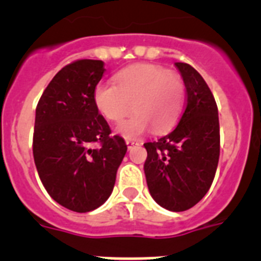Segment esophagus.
I'll return each instance as SVG.
<instances>
[{
	"label": "esophagus",
	"instance_id": "1",
	"mask_svg": "<svg viewBox=\"0 0 261 261\" xmlns=\"http://www.w3.org/2000/svg\"><path fill=\"white\" fill-rule=\"evenodd\" d=\"M125 144L126 146H128V149H130L132 146L137 145V141H136V140H132V138H128V140H125Z\"/></svg>",
	"mask_w": 261,
	"mask_h": 261
}]
</instances>
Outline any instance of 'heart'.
<instances>
[{"instance_id":"heart-1","label":"heart","mask_w":261,"mask_h":261,"mask_svg":"<svg viewBox=\"0 0 261 261\" xmlns=\"http://www.w3.org/2000/svg\"><path fill=\"white\" fill-rule=\"evenodd\" d=\"M111 82L94 89V105L106 120L119 123L133 110L130 119L117 126L124 137H137L153 126L166 132L176 124L183 111L186 90L181 78L163 66L137 64L119 71Z\"/></svg>"}]
</instances>
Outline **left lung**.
I'll use <instances>...</instances> for the list:
<instances>
[{"label": "left lung", "instance_id": "left-lung-1", "mask_svg": "<svg viewBox=\"0 0 261 261\" xmlns=\"http://www.w3.org/2000/svg\"><path fill=\"white\" fill-rule=\"evenodd\" d=\"M187 91V105L171 133L144 144V170L151 197L162 208L184 212L206 195L220 158L218 108L195 68L175 62Z\"/></svg>", "mask_w": 261, "mask_h": 261}]
</instances>
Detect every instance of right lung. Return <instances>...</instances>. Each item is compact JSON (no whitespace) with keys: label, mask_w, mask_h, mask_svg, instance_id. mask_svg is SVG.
Here are the masks:
<instances>
[{"label":"right lung","mask_w":261,"mask_h":261,"mask_svg":"<svg viewBox=\"0 0 261 261\" xmlns=\"http://www.w3.org/2000/svg\"><path fill=\"white\" fill-rule=\"evenodd\" d=\"M106 71L100 60H77L50 81L36 106L32 153L41 183L55 201L86 213L105 204L126 153L94 105ZM96 142L98 148H93Z\"/></svg>","instance_id":"right-lung-1"}]
</instances>
